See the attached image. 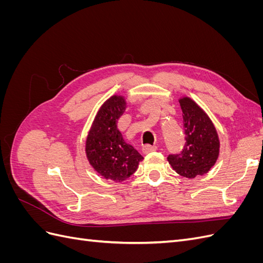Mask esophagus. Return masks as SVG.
<instances>
[{
	"label": "esophagus",
	"instance_id": "obj_1",
	"mask_svg": "<svg viewBox=\"0 0 263 263\" xmlns=\"http://www.w3.org/2000/svg\"><path fill=\"white\" fill-rule=\"evenodd\" d=\"M155 151H157V146H150V145H147V146H144L142 147V153L144 154H151V153H155Z\"/></svg>",
	"mask_w": 263,
	"mask_h": 263
}]
</instances>
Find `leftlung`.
Returning <instances> with one entry per match:
<instances>
[{"mask_svg": "<svg viewBox=\"0 0 263 263\" xmlns=\"http://www.w3.org/2000/svg\"><path fill=\"white\" fill-rule=\"evenodd\" d=\"M182 109L185 146L179 155H169L168 161L181 177L194 179L204 176L219 156L220 142L215 125L205 110L189 97L179 99Z\"/></svg>", "mask_w": 263, "mask_h": 263, "instance_id": "left-lung-1", "label": "left lung"}]
</instances>
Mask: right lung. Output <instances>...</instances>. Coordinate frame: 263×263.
<instances>
[{"instance_id": "obj_1", "label": "right lung", "mask_w": 263, "mask_h": 263, "mask_svg": "<svg viewBox=\"0 0 263 263\" xmlns=\"http://www.w3.org/2000/svg\"><path fill=\"white\" fill-rule=\"evenodd\" d=\"M123 95H112L99 108L85 140L87 161L100 176L123 182L138 169L142 157L124 140L117 121L126 109Z\"/></svg>"}]
</instances>
